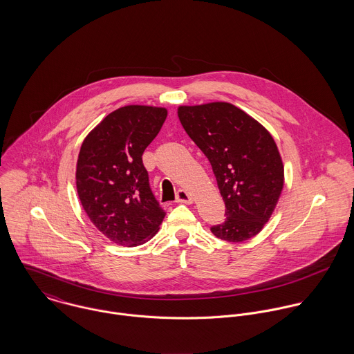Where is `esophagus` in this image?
<instances>
[{
    "label": "esophagus",
    "instance_id": "34e87169",
    "mask_svg": "<svg viewBox=\"0 0 354 354\" xmlns=\"http://www.w3.org/2000/svg\"><path fill=\"white\" fill-rule=\"evenodd\" d=\"M176 202L177 203H185V204H191L194 202V198L184 189H180L177 192V198H176Z\"/></svg>",
    "mask_w": 354,
    "mask_h": 354
}]
</instances>
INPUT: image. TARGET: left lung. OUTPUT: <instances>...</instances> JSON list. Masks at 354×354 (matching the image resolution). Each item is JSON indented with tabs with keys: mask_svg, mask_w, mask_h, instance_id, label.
I'll list each match as a JSON object with an SVG mask.
<instances>
[{
	"mask_svg": "<svg viewBox=\"0 0 354 354\" xmlns=\"http://www.w3.org/2000/svg\"><path fill=\"white\" fill-rule=\"evenodd\" d=\"M188 136L208 158L226 205V221L212 226L215 237L241 243L271 218L283 189L285 170L271 133L227 102L178 106Z\"/></svg>",
	"mask_w": 354,
	"mask_h": 354,
	"instance_id": "8db88e82",
	"label": "left lung"
}]
</instances>
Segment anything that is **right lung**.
Returning <instances> with one entry per match:
<instances>
[{"instance_id":"add662e5","label":"right lung","mask_w":354,"mask_h":354,"mask_svg":"<svg viewBox=\"0 0 354 354\" xmlns=\"http://www.w3.org/2000/svg\"><path fill=\"white\" fill-rule=\"evenodd\" d=\"M166 117L165 107H120L102 120L80 147L79 199L95 227L117 245L145 244L166 215L152 195L142 160Z\"/></svg>"}]
</instances>
